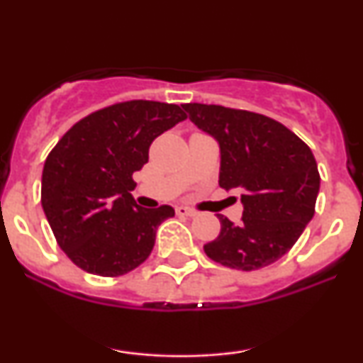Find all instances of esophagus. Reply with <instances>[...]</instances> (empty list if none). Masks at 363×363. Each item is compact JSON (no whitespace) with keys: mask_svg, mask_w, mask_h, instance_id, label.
Masks as SVG:
<instances>
[{"mask_svg":"<svg viewBox=\"0 0 363 363\" xmlns=\"http://www.w3.org/2000/svg\"><path fill=\"white\" fill-rule=\"evenodd\" d=\"M176 213H177L179 216H194L196 211L189 210V208H186V206H177V208H176Z\"/></svg>","mask_w":363,"mask_h":363,"instance_id":"34e87169","label":"esophagus"}]
</instances>
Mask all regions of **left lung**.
<instances>
[{
    "instance_id": "left-lung-1",
    "label": "left lung",
    "mask_w": 363,
    "mask_h": 363,
    "mask_svg": "<svg viewBox=\"0 0 363 363\" xmlns=\"http://www.w3.org/2000/svg\"><path fill=\"white\" fill-rule=\"evenodd\" d=\"M182 109L218 141V184L239 191L244 206L239 225L218 215L222 228L205 244L206 256L242 272L278 261L314 216L320 177L311 148L256 112L206 104H182Z\"/></svg>"
}]
</instances>
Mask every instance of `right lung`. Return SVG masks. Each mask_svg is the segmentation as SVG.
<instances>
[{
  "mask_svg": "<svg viewBox=\"0 0 363 363\" xmlns=\"http://www.w3.org/2000/svg\"><path fill=\"white\" fill-rule=\"evenodd\" d=\"M184 119L176 104L119 102L78 121L45 158V218L83 272L121 277L150 256L158 225L174 208L136 205L133 174L148 162L152 141Z\"/></svg>",
  "mask_w": 363,
  "mask_h": 363,
  "instance_id": "add662e5",
  "label": "right lung"
}]
</instances>
